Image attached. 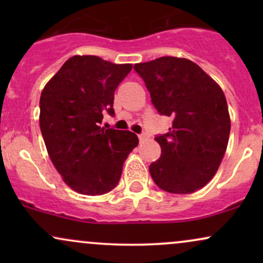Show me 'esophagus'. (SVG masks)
<instances>
[{"mask_svg":"<svg viewBox=\"0 0 263 263\" xmlns=\"http://www.w3.org/2000/svg\"><path fill=\"white\" fill-rule=\"evenodd\" d=\"M147 138H148V135H147V132L143 131V132H141L140 135H138V140H140L141 142L147 140Z\"/></svg>","mask_w":263,"mask_h":263,"instance_id":"obj_1","label":"esophagus"}]
</instances>
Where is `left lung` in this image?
Here are the masks:
<instances>
[{
	"label": "left lung",
	"instance_id": "obj_1",
	"mask_svg": "<svg viewBox=\"0 0 263 263\" xmlns=\"http://www.w3.org/2000/svg\"><path fill=\"white\" fill-rule=\"evenodd\" d=\"M159 115L173 119L156 136L162 153L149 165L152 179L173 194H189L215 176L228 147L230 116L222 90L200 66L162 57L134 66Z\"/></svg>",
	"mask_w": 263,
	"mask_h": 263
}]
</instances>
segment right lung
<instances>
[{
    "instance_id": "1",
    "label": "right lung",
    "mask_w": 263,
    "mask_h": 263,
    "mask_svg": "<svg viewBox=\"0 0 263 263\" xmlns=\"http://www.w3.org/2000/svg\"><path fill=\"white\" fill-rule=\"evenodd\" d=\"M95 55H75L42 91L39 125L54 167L66 185L101 195L119 184L126 158L138 144L129 131L101 127L114 116V93L131 71Z\"/></svg>"
}]
</instances>
